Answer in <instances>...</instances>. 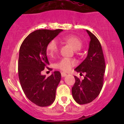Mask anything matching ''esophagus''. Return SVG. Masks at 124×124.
<instances>
[{"instance_id": "34e87169", "label": "esophagus", "mask_w": 124, "mask_h": 124, "mask_svg": "<svg viewBox=\"0 0 124 124\" xmlns=\"http://www.w3.org/2000/svg\"><path fill=\"white\" fill-rule=\"evenodd\" d=\"M61 76H62V77H65L67 75V74L65 73H64V72H61Z\"/></svg>"}]
</instances>
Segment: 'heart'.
<instances>
[{
  "instance_id": "1",
  "label": "heart",
  "mask_w": 124,
  "mask_h": 124,
  "mask_svg": "<svg viewBox=\"0 0 124 124\" xmlns=\"http://www.w3.org/2000/svg\"><path fill=\"white\" fill-rule=\"evenodd\" d=\"M63 40L66 43L73 47L74 50H79L82 47V41L79 38L74 35H68L64 37ZM58 50V41L55 39L51 40L48 43L46 48L47 55L52 57L54 55ZM76 64L75 60L73 59L64 58L61 59L59 62L55 64L56 68L61 70L63 71H69L73 66Z\"/></svg>"
}]
</instances>
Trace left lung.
I'll return each instance as SVG.
<instances>
[{"instance_id":"8db88e82","label":"left lung","mask_w":124,"mask_h":124,"mask_svg":"<svg viewBox=\"0 0 124 124\" xmlns=\"http://www.w3.org/2000/svg\"><path fill=\"white\" fill-rule=\"evenodd\" d=\"M91 38L86 59L75 71L86 73L84 79L74 76L75 83L72 87V95L79 104H85L94 100L100 94L103 86L106 70L105 60L101 45L97 37L86 30Z\"/></svg>"}]
</instances>
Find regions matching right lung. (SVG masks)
Segmentation results:
<instances>
[{
  "label": "right lung",
  "instance_id": "add662e5",
  "mask_svg": "<svg viewBox=\"0 0 124 124\" xmlns=\"http://www.w3.org/2000/svg\"><path fill=\"white\" fill-rule=\"evenodd\" d=\"M62 31L35 30L25 38L20 48L18 72L22 88L27 98L40 107L50 106L55 99L61 73L56 71L46 78L41 72L50 64L46 56L47 45Z\"/></svg>",
  "mask_w": 124,
  "mask_h": 124
}]
</instances>
